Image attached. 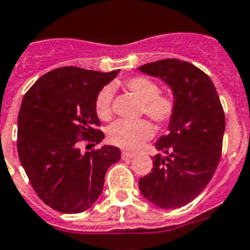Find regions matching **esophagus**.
Listing matches in <instances>:
<instances>
[{"instance_id": "34e87169", "label": "esophagus", "mask_w": 250, "mask_h": 250, "mask_svg": "<svg viewBox=\"0 0 250 250\" xmlns=\"http://www.w3.org/2000/svg\"><path fill=\"white\" fill-rule=\"evenodd\" d=\"M135 156L133 152H129V151H122V159L125 160V159H132V157Z\"/></svg>"}]
</instances>
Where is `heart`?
I'll list each match as a JSON object with an SVG mask.
<instances>
[{
  "instance_id": "heart-1",
  "label": "heart",
  "mask_w": 250,
  "mask_h": 250,
  "mask_svg": "<svg viewBox=\"0 0 250 250\" xmlns=\"http://www.w3.org/2000/svg\"><path fill=\"white\" fill-rule=\"evenodd\" d=\"M125 87L142 103L141 114H146L159 125H165L173 119L177 110V102L173 94L161 93L154 80L145 76H135L125 81ZM96 115L103 121L112 118L113 89L105 86L95 98ZM154 128L147 121L123 122L118 121L106 128V140L109 144L122 148L136 150L150 140Z\"/></svg>"
}]
</instances>
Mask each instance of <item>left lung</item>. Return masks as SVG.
<instances>
[{"label":"left lung","instance_id":"1","mask_svg":"<svg viewBox=\"0 0 250 250\" xmlns=\"http://www.w3.org/2000/svg\"><path fill=\"white\" fill-rule=\"evenodd\" d=\"M138 70L160 77L173 90L177 110L169 133L155 144L154 167L138 180L146 200L161 208L192 202L212 179L220 163L225 114L216 87L206 73L186 61L167 58Z\"/></svg>","mask_w":250,"mask_h":250}]
</instances>
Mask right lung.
I'll return each instance as SVG.
<instances>
[{"instance_id": "add662e5", "label": "right lung", "mask_w": 250, "mask_h": 250, "mask_svg": "<svg viewBox=\"0 0 250 250\" xmlns=\"http://www.w3.org/2000/svg\"><path fill=\"white\" fill-rule=\"evenodd\" d=\"M118 72L61 67L43 75L22 99L19 159L38 197L56 211L90 208L102 194L108 167L121 160V150L114 146L85 154L79 148V142L91 147L104 138L95 98Z\"/></svg>"}]
</instances>
